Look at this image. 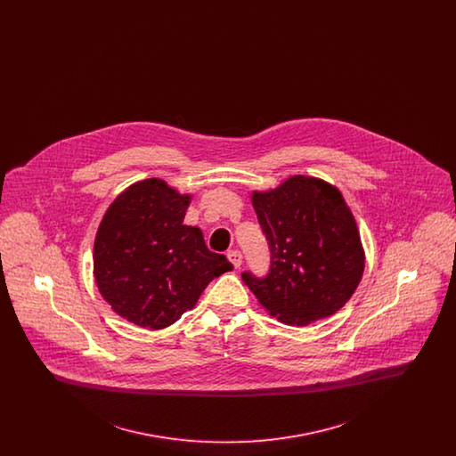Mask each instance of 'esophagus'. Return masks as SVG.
<instances>
[{"label":"esophagus","mask_w":456,"mask_h":456,"mask_svg":"<svg viewBox=\"0 0 456 456\" xmlns=\"http://www.w3.org/2000/svg\"><path fill=\"white\" fill-rule=\"evenodd\" d=\"M227 258H229V261L232 263V266H234V268H239V266H240V263H242V255H240V251H238V249L229 251V253H227Z\"/></svg>","instance_id":"34e87169"}]
</instances>
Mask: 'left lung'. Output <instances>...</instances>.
Returning a JSON list of instances; mask_svg holds the SVG:
<instances>
[{"label": "left lung", "instance_id": "left-lung-1", "mask_svg": "<svg viewBox=\"0 0 456 456\" xmlns=\"http://www.w3.org/2000/svg\"><path fill=\"white\" fill-rule=\"evenodd\" d=\"M268 240V273L242 272L258 303L287 325H309L347 303L364 272L352 212L325 181L292 175L277 190L253 193Z\"/></svg>", "mask_w": 456, "mask_h": 456}]
</instances>
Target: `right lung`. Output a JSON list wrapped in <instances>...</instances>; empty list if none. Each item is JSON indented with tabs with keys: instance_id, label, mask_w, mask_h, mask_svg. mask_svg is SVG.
I'll list each match as a JSON object with an SVG mask.
<instances>
[{
	"instance_id": "right-lung-1",
	"label": "right lung",
	"mask_w": 456,
	"mask_h": 456,
	"mask_svg": "<svg viewBox=\"0 0 456 456\" xmlns=\"http://www.w3.org/2000/svg\"><path fill=\"white\" fill-rule=\"evenodd\" d=\"M190 196L160 179L125 190L109 207L94 242L95 282L112 309L134 325H173L220 273L232 270L212 253L198 227L184 225Z\"/></svg>"
}]
</instances>
